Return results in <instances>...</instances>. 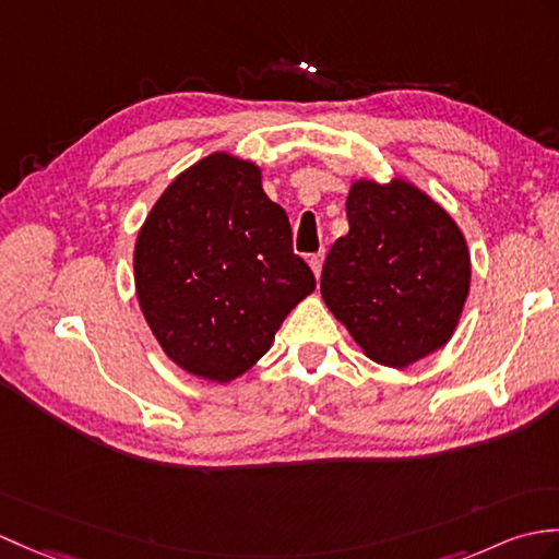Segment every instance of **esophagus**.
<instances>
[{
	"instance_id": "esophagus-1",
	"label": "esophagus",
	"mask_w": 559,
	"mask_h": 559,
	"mask_svg": "<svg viewBox=\"0 0 559 559\" xmlns=\"http://www.w3.org/2000/svg\"><path fill=\"white\" fill-rule=\"evenodd\" d=\"M309 266H311V271H314V276L319 278L321 276V266H323V250L309 257Z\"/></svg>"
}]
</instances>
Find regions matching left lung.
<instances>
[{"label": "left lung", "mask_w": 559, "mask_h": 559, "mask_svg": "<svg viewBox=\"0 0 559 559\" xmlns=\"http://www.w3.org/2000/svg\"><path fill=\"white\" fill-rule=\"evenodd\" d=\"M349 233L333 242L321 297L365 355L402 369L443 347L469 295L472 262L452 216L402 178L355 180Z\"/></svg>", "instance_id": "obj_1"}]
</instances>
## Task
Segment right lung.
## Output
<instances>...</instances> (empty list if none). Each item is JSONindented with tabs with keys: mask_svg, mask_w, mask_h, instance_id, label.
<instances>
[{
	"mask_svg": "<svg viewBox=\"0 0 559 559\" xmlns=\"http://www.w3.org/2000/svg\"><path fill=\"white\" fill-rule=\"evenodd\" d=\"M135 293L168 359L228 383L269 353L290 309L314 290L293 254L283 206L252 162L214 152L168 186L142 224Z\"/></svg>",
	"mask_w": 559,
	"mask_h": 559,
	"instance_id": "add662e5",
	"label": "right lung"
}]
</instances>
